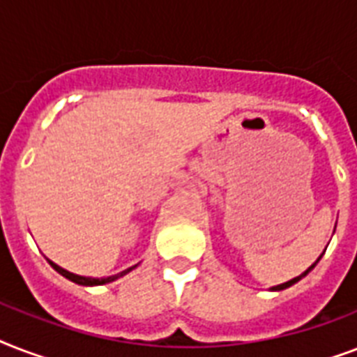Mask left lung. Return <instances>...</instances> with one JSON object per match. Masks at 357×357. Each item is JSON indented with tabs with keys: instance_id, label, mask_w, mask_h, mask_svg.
<instances>
[{
	"instance_id": "obj_1",
	"label": "left lung",
	"mask_w": 357,
	"mask_h": 357,
	"mask_svg": "<svg viewBox=\"0 0 357 357\" xmlns=\"http://www.w3.org/2000/svg\"><path fill=\"white\" fill-rule=\"evenodd\" d=\"M317 265V263H315ZM315 265H311L310 268H307V271L304 272V274H302V276H296V278H293V280H289V282H285V283H282V285H276V287H272V291H282V289H287V287H291V285H293V283H296L298 282V280H302V278L305 276V274H307V272L311 271V268H313V266Z\"/></svg>"
}]
</instances>
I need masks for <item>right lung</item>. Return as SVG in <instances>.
<instances>
[{"instance_id": "right-lung-1", "label": "right lung", "mask_w": 357, "mask_h": 357, "mask_svg": "<svg viewBox=\"0 0 357 357\" xmlns=\"http://www.w3.org/2000/svg\"><path fill=\"white\" fill-rule=\"evenodd\" d=\"M50 265L55 268V271L61 274V276H64L66 280H70V282L74 283H79V285H103V283H109V282H114V280H119V278H122L123 274H128L129 271H133L135 266H131V268H128V271L120 272V274H114V276H109V278H85V276H77V274H72V272L64 271V268H61L59 265H55L53 261H50Z\"/></svg>"}]
</instances>
